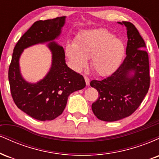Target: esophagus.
Returning <instances> with one entry per match:
<instances>
[{
	"label": "esophagus",
	"instance_id": "1",
	"mask_svg": "<svg viewBox=\"0 0 159 159\" xmlns=\"http://www.w3.org/2000/svg\"><path fill=\"white\" fill-rule=\"evenodd\" d=\"M84 79H85L86 84H87V85L90 84V78L87 77V76H84Z\"/></svg>",
	"mask_w": 159,
	"mask_h": 159
}]
</instances>
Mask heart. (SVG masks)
<instances>
[{"label":"heart","mask_w":159,"mask_h":159,"mask_svg":"<svg viewBox=\"0 0 159 159\" xmlns=\"http://www.w3.org/2000/svg\"><path fill=\"white\" fill-rule=\"evenodd\" d=\"M125 52L123 42L114 37L106 29L90 30L75 40V44H69L66 54L75 71H81L91 57L90 66L98 75H109L116 70Z\"/></svg>","instance_id":"1"}]
</instances>
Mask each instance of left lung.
Instances as JSON below:
<instances>
[{
  "instance_id": "8db88e82",
  "label": "left lung",
  "mask_w": 159,
  "mask_h": 159,
  "mask_svg": "<svg viewBox=\"0 0 159 159\" xmlns=\"http://www.w3.org/2000/svg\"><path fill=\"white\" fill-rule=\"evenodd\" d=\"M127 29L126 56L119 68L102 80H92L90 86L98 93L92 110L98 120H120L132 115L143 102L150 84L149 56L145 43L133 24L119 22ZM134 71V75H130Z\"/></svg>"
}]
</instances>
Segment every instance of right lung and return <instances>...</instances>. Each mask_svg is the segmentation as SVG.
<instances>
[{"instance_id": "right-lung-1", "label": "right lung", "mask_w": 159, "mask_h": 159, "mask_svg": "<svg viewBox=\"0 0 159 159\" xmlns=\"http://www.w3.org/2000/svg\"><path fill=\"white\" fill-rule=\"evenodd\" d=\"M65 16L36 21L16 43L9 67L8 78L12 99L20 110L34 119L52 120L64 111L69 96L84 88V78L66 64L63 48L52 42L60 35ZM51 41L52 65L43 80L30 84L21 77L18 61L23 50L30 45Z\"/></svg>"}]
</instances>
